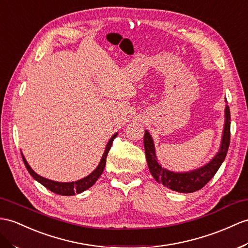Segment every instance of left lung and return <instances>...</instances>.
<instances>
[{"mask_svg":"<svg viewBox=\"0 0 248 248\" xmlns=\"http://www.w3.org/2000/svg\"><path fill=\"white\" fill-rule=\"evenodd\" d=\"M227 102V101H226ZM231 142V111L228 105L225 106V122L223 127V134L219 152L206 164L196 168L194 170L176 172L162 167L155 155V143L152 136L147 130L144 135V148L146 155V161L152 176L158 183L164 185L171 190L188 194L194 192L206 185L216 172L218 171L223 161L225 160L227 150Z\"/></svg>","mask_w":248,"mask_h":248,"instance_id":"obj_1","label":"left lung"}]
</instances>
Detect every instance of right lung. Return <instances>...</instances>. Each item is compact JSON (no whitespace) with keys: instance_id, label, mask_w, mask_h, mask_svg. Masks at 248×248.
Here are the masks:
<instances>
[{"instance_id":"obj_1","label":"right lung","mask_w":248,"mask_h":248,"mask_svg":"<svg viewBox=\"0 0 248 248\" xmlns=\"http://www.w3.org/2000/svg\"><path fill=\"white\" fill-rule=\"evenodd\" d=\"M117 136H118V132H116V134H114L110 138V140L108 141L106 147H105V150H104V154H103V155H102L99 165L96 166L95 170L92 173H89L88 176H86L85 178L75 181V182H57V181H52V180H49V179H46L44 177H41L40 174H38L37 172L32 170V168L29 166L28 162L26 161L25 156L23 155L22 153L21 154H22L24 164H25L28 172L31 174V177L35 181H38L39 183H41L42 185L45 186L47 189H49L50 191L54 192V194H58V195H61V196H74L76 194H81V192L88 189L89 187H92L96 182V180L100 178L102 172H103V170H104L108 152H109V149L111 147L113 139L116 138Z\"/></svg>"}]
</instances>
